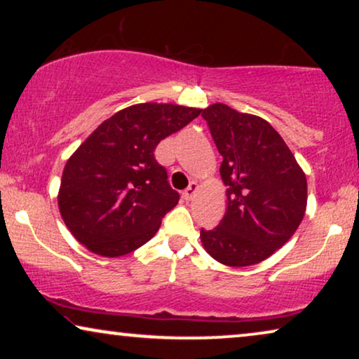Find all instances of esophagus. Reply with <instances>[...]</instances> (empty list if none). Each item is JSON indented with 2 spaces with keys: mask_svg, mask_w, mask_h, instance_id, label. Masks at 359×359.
<instances>
[{
  "mask_svg": "<svg viewBox=\"0 0 359 359\" xmlns=\"http://www.w3.org/2000/svg\"><path fill=\"white\" fill-rule=\"evenodd\" d=\"M198 189H199L198 183H196V181H193V183H191V184L188 186V188H186V189L183 191V198H184L186 201L193 199V198H194V194L198 193Z\"/></svg>",
  "mask_w": 359,
  "mask_h": 359,
  "instance_id": "34e87169",
  "label": "esophagus"
}]
</instances>
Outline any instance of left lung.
I'll use <instances>...</instances> for the list:
<instances>
[{
    "instance_id": "left-lung-1",
    "label": "left lung",
    "mask_w": 359,
    "mask_h": 359,
    "mask_svg": "<svg viewBox=\"0 0 359 359\" xmlns=\"http://www.w3.org/2000/svg\"><path fill=\"white\" fill-rule=\"evenodd\" d=\"M222 155L227 210L212 230L201 229L210 257L227 266H252L281 248L302 222L307 180L268 121L222 102L203 109Z\"/></svg>"
}]
</instances>
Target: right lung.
<instances>
[{"label":"right lung","mask_w":359,"mask_h":359,"mask_svg":"<svg viewBox=\"0 0 359 359\" xmlns=\"http://www.w3.org/2000/svg\"><path fill=\"white\" fill-rule=\"evenodd\" d=\"M203 109L142 102L126 107L78 147L63 168L58 209L78 242L106 258L134 252L156 233L180 194L155 149Z\"/></svg>","instance_id":"obj_1"}]
</instances>
